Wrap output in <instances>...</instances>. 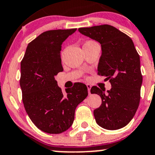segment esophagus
Masks as SVG:
<instances>
[{
    "mask_svg": "<svg viewBox=\"0 0 155 155\" xmlns=\"http://www.w3.org/2000/svg\"><path fill=\"white\" fill-rule=\"evenodd\" d=\"M86 86H87V88H88V94H89V95H90V94H91V85L90 84H87Z\"/></svg>",
    "mask_w": 155,
    "mask_h": 155,
    "instance_id": "34e87169",
    "label": "esophagus"
}]
</instances>
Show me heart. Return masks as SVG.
Returning <instances> with one entry per match:
<instances>
[{"label":"heart","mask_w":155,"mask_h":155,"mask_svg":"<svg viewBox=\"0 0 155 155\" xmlns=\"http://www.w3.org/2000/svg\"><path fill=\"white\" fill-rule=\"evenodd\" d=\"M95 43H97L96 42H95L94 41H87L83 45V46H85V45H92V44H95Z\"/></svg>","instance_id":"1"}]
</instances>
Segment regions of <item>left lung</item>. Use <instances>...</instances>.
I'll return each instance as SVG.
<instances>
[{"label": "left lung", "instance_id": "1", "mask_svg": "<svg viewBox=\"0 0 155 155\" xmlns=\"http://www.w3.org/2000/svg\"><path fill=\"white\" fill-rule=\"evenodd\" d=\"M79 32L99 42L101 54L98 74L110 81L112 88L93 86L91 94L101 96L102 103L94 111L97 124L107 130H117L130 123L139 107L142 74L140 57L129 36L109 25L81 27Z\"/></svg>", "mask_w": 155, "mask_h": 155}]
</instances>
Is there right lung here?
Segmentation results:
<instances>
[{
    "label": "right lung",
    "instance_id": "add662e5",
    "mask_svg": "<svg viewBox=\"0 0 155 155\" xmlns=\"http://www.w3.org/2000/svg\"><path fill=\"white\" fill-rule=\"evenodd\" d=\"M76 30L43 32L29 43L21 61L24 107L35 125L48 134H61L70 128L76 107L88 96L87 86L81 83H75L64 94L54 78L63 71L61 44Z\"/></svg>",
    "mask_w": 155,
    "mask_h": 155
}]
</instances>
